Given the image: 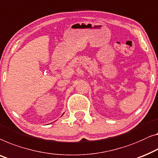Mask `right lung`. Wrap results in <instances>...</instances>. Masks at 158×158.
Returning a JSON list of instances; mask_svg holds the SVG:
<instances>
[{"mask_svg":"<svg viewBox=\"0 0 158 158\" xmlns=\"http://www.w3.org/2000/svg\"><path fill=\"white\" fill-rule=\"evenodd\" d=\"M63 114H64V113H63Z\"/></svg>","mask_w":158,"mask_h":158,"instance_id":"obj_1","label":"right lung"}]
</instances>
